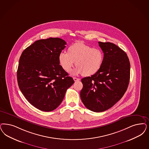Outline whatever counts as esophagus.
<instances>
[{
	"instance_id": "obj_1",
	"label": "esophagus",
	"mask_w": 149,
	"mask_h": 149,
	"mask_svg": "<svg viewBox=\"0 0 149 149\" xmlns=\"http://www.w3.org/2000/svg\"><path fill=\"white\" fill-rule=\"evenodd\" d=\"M73 79H74V81H79L80 80L79 78H77V77H73Z\"/></svg>"
}]
</instances>
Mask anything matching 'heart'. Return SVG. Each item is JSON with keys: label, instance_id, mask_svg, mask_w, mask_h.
Segmentation results:
<instances>
[{"label": "heart", "instance_id": "obj_1", "mask_svg": "<svg viewBox=\"0 0 149 149\" xmlns=\"http://www.w3.org/2000/svg\"><path fill=\"white\" fill-rule=\"evenodd\" d=\"M58 59L65 72H70L76 62L77 67L73 74L82 73L84 76L89 77L96 74L100 69L102 64L103 54L98 48L77 42L69 47L68 53L61 52Z\"/></svg>", "mask_w": 149, "mask_h": 149}]
</instances>
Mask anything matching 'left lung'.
Listing matches in <instances>:
<instances>
[{"mask_svg": "<svg viewBox=\"0 0 149 149\" xmlns=\"http://www.w3.org/2000/svg\"><path fill=\"white\" fill-rule=\"evenodd\" d=\"M103 52L100 69L81 79L80 97L85 106L95 112L111 108L122 97L130 80V62L126 53L111 42H98Z\"/></svg>", "mask_w": 149, "mask_h": 149, "instance_id": "8db88e82", "label": "left lung"}]
</instances>
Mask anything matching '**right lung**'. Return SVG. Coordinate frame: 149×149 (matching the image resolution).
I'll return each mask as SVG.
<instances>
[{"instance_id": "right-lung-1", "label": "right lung", "mask_w": 149, "mask_h": 149, "mask_svg": "<svg viewBox=\"0 0 149 149\" xmlns=\"http://www.w3.org/2000/svg\"><path fill=\"white\" fill-rule=\"evenodd\" d=\"M67 43L59 38L36 41L22 52L17 71L19 88L35 107L56 109L74 81L59 65L58 56Z\"/></svg>"}]
</instances>
